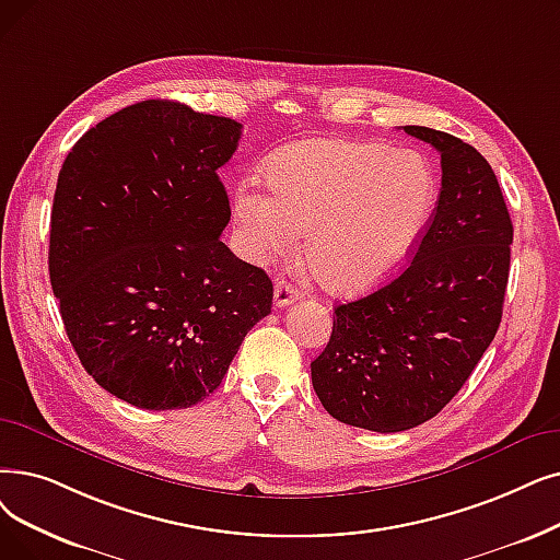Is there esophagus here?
Wrapping results in <instances>:
<instances>
[{
	"label": "esophagus",
	"mask_w": 560,
	"mask_h": 560,
	"mask_svg": "<svg viewBox=\"0 0 560 560\" xmlns=\"http://www.w3.org/2000/svg\"><path fill=\"white\" fill-rule=\"evenodd\" d=\"M298 300H300V290L293 283H288L285 279H279L275 285V304L283 308V306L295 304Z\"/></svg>",
	"instance_id": "obj_1"
}]
</instances>
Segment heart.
<instances>
[{"instance_id":"1","label":"heart","mask_w":560,"mask_h":560,"mask_svg":"<svg viewBox=\"0 0 560 560\" xmlns=\"http://www.w3.org/2000/svg\"><path fill=\"white\" fill-rule=\"evenodd\" d=\"M267 194L242 183L233 220L256 260L288 256L306 235L311 275L334 293H359L411 256L436 206L430 160L377 141L315 139L279 151Z\"/></svg>"}]
</instances>
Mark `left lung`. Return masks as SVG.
I'll return each instance as SVG.
<instances>
[{"label":"left lung","mask_w":560,"mask_h":560,"mask_svg":"<svg viewBox=\"0 0 560 560\" xmlns=\"http://www.w3.org/2000/svg\"><path fill=\"white\" fill-rule=\"evenodd\" d=\"M442 155V191L405 272L338 304L327 348L311 361L323 407L373 432L417 428L453 400L501 323L513 222L474 145L405 126Z\"/></svg>","instance_id":"left-lung-1"}]
</instances>
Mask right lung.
Returning a JSON list of instances; mask_svg holds the SVG:
<instances>
[{
    "label": "right lung",
    "instance_id": "obj_1",
    "mask_svg": "<svg viewBox=\"0 0 560 560\" xmlns=\"http://www.w3.org/2000/svg\"><path fill=\"white\" fill-rule=\"evenodd\" d=\"M242 135L226 116L143 101L68 153L50 220V283L84 371L141 409H185L222 384L272 281L224 242L217 176Z\"/></svg>",
    "mask_w": 560,
    "mask_h": 560
}]
</instances>
